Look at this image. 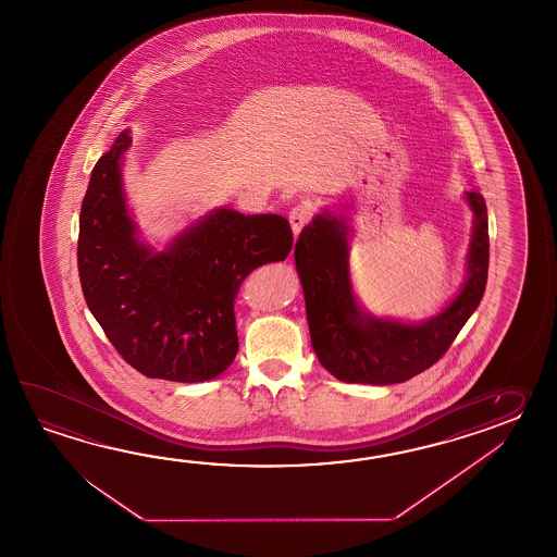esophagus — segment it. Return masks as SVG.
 Segmentation results:
<instances>
[{
	"instance_id": "obj_1",
	"label": "esophagus",
	"mask_w": 557,
	"mask_h": 557,
	"mask_svg": "<svg viewBox=\"0 0 557 557\" xmlns=\"http://www.w3.org/2000/svg\"><path fill=\"white\" fill-rule=\"evenodd\" d=\"M312 219V209L308 202H298L293 207V211L288 214V221H290V228L293 233L298 235L302 231V226L308 225V221Z\"/></svg>"
}]
</instances>
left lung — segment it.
Listing matches in <instances>:
<instances>
[{"mask_svg": "<svg viewBox=\"0 0 557 557\" xmlns=\"http://www.w3.org/2000/svg\"><path fill=\"white\" fill-rule=\"evenodd\" d=\"M473 213L466 276L458 295L434 317L404 322L374 317L358 302L350 278V226L324 209L296 240L308 329L319 362L348 384L388 386L412 379L444 355L484 296L490 261L487 209L478 190H463Z\"/></svg>", "mask_w": 557, "mask_h": 557, "instance_id": "1", "label": "left lung"}]
</instances>
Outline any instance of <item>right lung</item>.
I'll list each match as a JSON object with an SVG mask.
<instances>
[{
  "label": "right lung",
  "mask_w": 557,
  "mask_h": 557,
  "mask_svg": "<svg viewBox=\"0 0 557 557\" xmlns=\"http://www.w3.org/2000/svg\"><path fill=\"white\" fill-rule=\"evenodd\" d=\"M129 129L99 157L79 214L77 267L85 302L119 355L149 379L205 382L238 350L235 295L243 278L284 261L293 231L281 214L219 207L161 250L139 237L123 187Z\"/></svg>",
  "instance_id": "obj_1"
}]
</instances>
